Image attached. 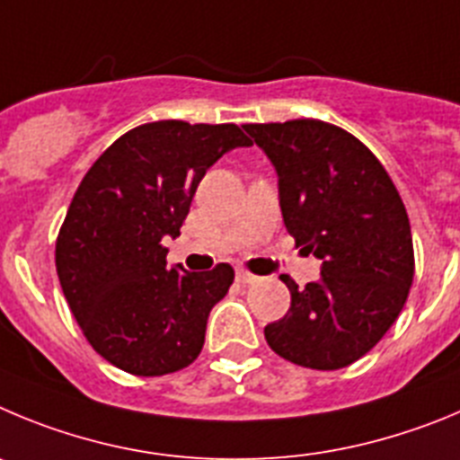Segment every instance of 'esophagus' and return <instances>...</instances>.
<instances>
[{
  "label": "esophagus",
  "mask_w": 460,
  "mask_h": 460,
  "mask_svg": "<svg viewBox=\"0 0 460 460\" xmlns=\"http://www.w3.org/2000/svg\"><path fill=\"white\" fill-rule=\"evenodd\" d=\"M235 279H238V284H254V281H259V277L247 270H238L235 272Z\"/></svg>",
  "instance_id": "34e87169"
}]
</instances>
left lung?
<instances>
[{"label": "left lung", "instance_id": "8db88e82", "mask_svg": "<svg viewBox=\"0 0 460 460\" xmlns=\"http://www.w3.org/2000/svg\"><path fill=\"white\" fill-rule=\"evenodd\" d=\"M279 176V206L296 247L323 259L321 279L291 291L287 316L266 325L279 358L343 369L394 325L411 293L415 252L408 213L390 173L334 123H245Z\"/></svg>", "mask_w": 460, "mask_h": 460}]
</instances>
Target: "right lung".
<instances>
[{
    "instance_id": "add662e5",
    "label": "right lung",
    "mask_w": 460,
    "mask_h": 460,
    "mask_svg": "<svg viewBox=\"0 0 460 460\" xmlns=\"http://www.w3.org/2000/svg\"><path fill=\"white\" fill-rule=\"evenodd\" d=\"M250 144L235 123H142L84 173L57 235V275L91 349L121 371L164 376L199 358L234 268H167L163 238L181 235L210 164Z\"/></svg>"
}]
</instances>
